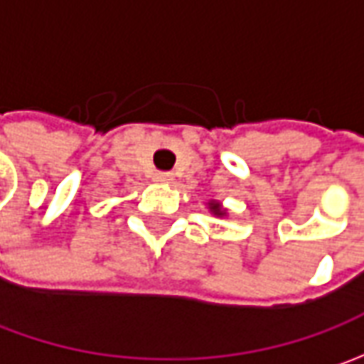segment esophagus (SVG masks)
I'll use <instances>...</instances> for the list:
<instances>
[{
    "label": "esophagus",
    "instance_id": "34e87169",
    "mask_svg": "<svg viewBox=\"0 0 364 364\" xmlns=\"http://www.w3.org/2000/svg\"><path fill=\"white\" fill-rule=\"evenodd\" d=\"M154 180H156V182H161V184H168V182H172V174H168V172H158V174L154 176Z\"/></svg>",
    "mask_w": 364,
    "mask_h": 364
}]
</instances>
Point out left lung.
Instances as JSON below:
<instances>
[{
    "label": "left lung",
    "mask_w": 364,
    "mask_h": 364,
    "mask_svg": "<svg viewBox=\"0 0 364 364\" xmlns=\"http://www.w3.org/2000/svg\"><path fill=\"white\" fill-rule=\"evenodd\" d=\"M208 208H210V213H213V215H217V217H223V215H225L223 206H220L218 203H210L208 204Z\"/></svg>",
    "instance_id": "8db88e82"
}]
</instances>
